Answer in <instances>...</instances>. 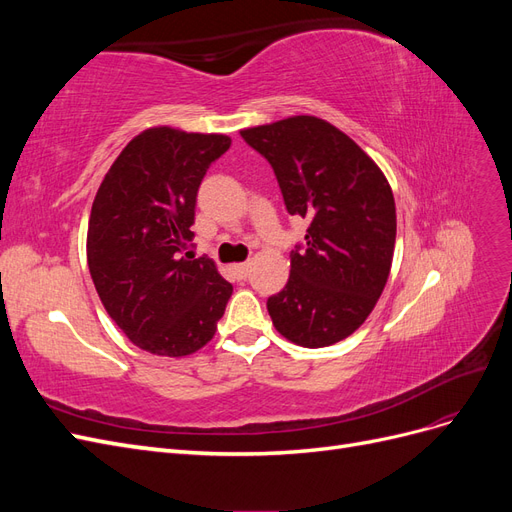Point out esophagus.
I'll return each instance as SVG.
<instances>
[{"label": "esophagus", "instance_id": "34e87169", "mask_svg": "<svg viewBox=\"0 0 512 512\" xmlns=\"http://www.w3.org/2000/svg\"><path fill=\"white\" fill-rule=\"evenodd\" d=\"M232 271H235V275L239 277V280H245L247 273H250V262H241V265L232 267Z\"/></svg>", "mask_w": 512, "mask_h": 512}]
</instances>
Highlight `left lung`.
<instances>
[{
    "label": "left lung",
    "mask_w": 512,
    "mask_h": 512,
    "mask_svg": "<svg viewBox=\"0 0 512 512\" xmlns=\"http://www.w3.org/2000/svg\"><path fill=\"white\" fill-rule=\"evenodd\" d=\"M269 160L290 215L309 220L307 247L290 254V277L267 301L277 333L303 348L352 335L389 280L397 215L380 166L333 123L294 115L241 130Z\"/></svg>",
    "instance_id": "obj_1"
}]
</instances>
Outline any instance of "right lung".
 <instances>
[{
  "instance_id": "right-lung-1",
  "label": "right lung",
  "mask_w": 512,
  "mask_h": 512,
  "mask_svg": "<svg viewBox=\"0 0 512 512\" xmlns=\"http://www.w3.org/2000/svg\"><path fill=\"white\" fill-rule=\"evenodd\" d=\"M228 147L226 134L147 128L100 183L87 265L108 316L141 350L181 359L218 331L232 286L211 258L185 250L198 185Z\"/></svg>"
}]
</instances>
